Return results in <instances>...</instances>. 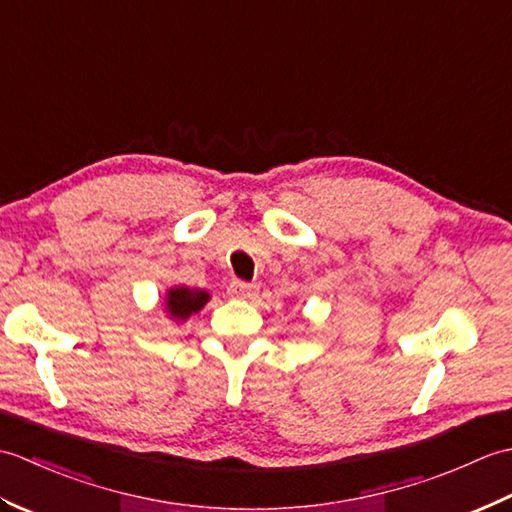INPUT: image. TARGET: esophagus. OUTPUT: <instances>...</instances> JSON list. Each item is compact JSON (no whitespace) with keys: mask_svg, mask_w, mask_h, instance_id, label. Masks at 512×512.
Here are the masks:
<instances>
[{"mask_svg":"<svg viewBox=\"0 0 512 512\" xmlns=\"http://www.w3.org/2000/svg\"><path fill=\"white\" fill-rule=\"evenodd\" d=\"M257 295V286L255 284H244V281H233L228 286V297L237 299V301H248Z\"/></svg>","mask_w":512,"mask_h":512,"instance_id":"obj_1","label":"esophagus"}]
</instances>
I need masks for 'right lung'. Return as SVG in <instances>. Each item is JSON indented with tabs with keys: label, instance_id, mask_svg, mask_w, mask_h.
<instances>
[{
	"label": "right lung",
	"instance_id": "1",
	"mask_svg": "<svg viewBox=\"0 0 512 512\" xmlns=\"http://www.w3.org/2000/svg\"><path fill=\"white\" fill-rule=\"evenodd\" d=\"M211 295L204 288H189V286H173L165 292V312L171 321L184 323L198 314Z\"/></svg>",
	"mask_w": 512,
	"mask_h": 512
}]
</instances>
